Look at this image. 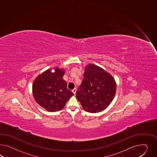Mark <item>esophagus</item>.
I'll return each mask as SVG.
<instances>
[{"instance_id":"34e87169","label":"esophagus","mask_w":157,"mask_h":157,"mask_svg":"<svg viewBox=\"0 0 157 157\" xmlns=\"http://www.w3.org/2000/svg\"><path fill=\"white\" fill-rule=\"evenodd\" d=\"M72 93H73L74 94H75V93H76V88H74V89L72 90Z\"/></svg>"}]
</instances>
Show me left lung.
<instances>
[{
	"label": "left lung",
	"instance_id": "8db88e82",
	"mask_svg": "<svg viewBox=\"0 0 157 157\" xmlns=\"http://www.w3.org/2000/svg\"><path fill=\"white\" fill-rule=\"evenodd\" d=\"M83 76L76 91L77 99L87 112L96 113L104 110L109 106L116 93L114 78L93 64L86 67Z\"/></svg>",
	"mask_w": 157,
	"mask_h": 157
}]
</instances>
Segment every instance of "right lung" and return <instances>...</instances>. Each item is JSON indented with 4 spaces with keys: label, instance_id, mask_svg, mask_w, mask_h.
<instances>
[{
    "label": "right lung",
    "instance_id": "add662e5",
    "mask_svg": "<svg viewBox=\"0 0 157 157\" xmlns=\"http://www.w3.org/2000/svg\"><path fill=\"white\" fill-rule=\"evenodd\" d=\"M55 71L47 70L39 75L33 85L34 99L48 111L62 110L69 99L74 95L67 88V83L63 79L64 70L55 67Z\"/></svg>",
    "mask_w": 157,
    "mask_h": 157
}]
</instances>
